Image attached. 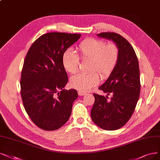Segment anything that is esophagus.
Returning a JSON list of instances; mask_svg holds the SVG:
<instances>
[{"label": "esophagus", "mask_w": 160, "mask_h": 160, "mask_svg": "<svg viewBox=\"0 0 160 160\" xmlns=\"http://www.w3.org/2000/svg\"><path fill=\"white\" fill-rule=\"evenodd\" d=\"M78 93L79 96H84L86 94H87V93L86 92H83V91H78Z\"/></svg>", "instance_id": "34e87169"}]
</instances>
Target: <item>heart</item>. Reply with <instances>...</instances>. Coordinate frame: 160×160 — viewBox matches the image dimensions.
<instances>
[{
    "label": "heart",
    "instance_id": "b5f03b06",
    "mask_svg": "<svg viewBox=\"0 0 160 160\" xmlns=\"http://www.w3.org/2000/svg\"><path fill=\"white\" fill-rule=\"evenodd\" d=\"M78 56L71 50L64 52L62 65L68 72L75 74L79 69L80 60L89 61L88 73H80L70 79V86L80 91H87L98 84V72L103 78H107L115 68L119 61V50L115 43L106 44L103 40L88 38L83 40L78 47Z\"/></svg>",
    "mask_w": 160,
    "mask_h": 160
}]
</instances>
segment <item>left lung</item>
Returning <instances> with one entry per match:
<instances>
[{"instance_id":"obj_1","label":"left lung","mask_w":160,"mask_h":160,"mask_svg":"<svg viewBox=\"0 0 160 160\" xmlns=\"http://www.w3.org/2000/svg\"><path fill=\"white\" fill-rule=\"evenodd\" d=\"M98 36L111 40L119 50V61L108 80L99 89L112 97L93 93L95 102L91 117L97 126L107 131L123 127L131 119L140 96V82L138 58L132 45L121 35L103 32Z\"/></svg>"}]
</instances>
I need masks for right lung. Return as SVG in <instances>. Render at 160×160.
<instances>
[{
  "mask_svg": "<svg viewBox=\"0 0 160 160\" xmlns=\"http://www.w3.org/2000/svg\"><path fill=\"white\" fill-rule=\"evenodd\" d=\"M81 34L51 32L34 41L23 62L21 96L26 113L35 125L55 131L66 123L78 98L76 90H64L68 76L62 58Z\"/></svg>",
  "mask_w": 160,
  "mask_h": 160,
  "instance_id": "right-lung-1",
  "label": "right lung"
}]
</instances>
